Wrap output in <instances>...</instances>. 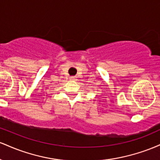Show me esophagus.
<instances>
[{"label":"esophagus","instance_id":"34e87169","mask_svg":"<svg viewBox=\"0 0 160 160\" xmlns=\"http://www.w3.org/2000/svg\"><path fill=\"white\" fill-rule=\"evenodd\" d=\"M71 78V80H76V77H71V78Z\"/></svg>","mask_w":160,"mask_h":160}]
</instances>
